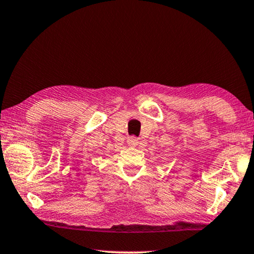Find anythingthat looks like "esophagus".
<instances>
[{"instance_id": "obj_1", "label": "esophagus", "mask_w": 254, "mask_h": 254, "mask_svg": "<svg viewBox=\"0 0 254 254\" xmlns=\"http://www.w3.org/2000/svg\"><path fill=\"white\" fill-rule=\"evenodd\" d=\"M137 143H139V141H137L135 136H130L127 139V144L131 145V147H135V145H137Z\"/></svg>"}]
</instances>
